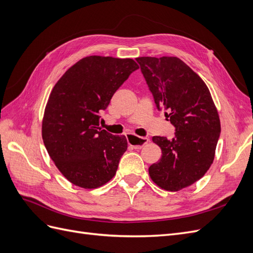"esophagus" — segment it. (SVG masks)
I'll return each instance as SVG.
<instances>
[{
    "label": "esophagus",
    "mask_w": 253,
    "mask_h": 253,
    "mask_svg": "<svg viewBox=\"0 0 253 253\" xmlns=\"http://www.w3.org/2000/svg\"><path fill=\"white\" fill-rule=\"evenodd\" d=\"M127 142L129 147H132L133 149H136V150H139L143 147V145H145L149 142V138H147V137H136L133 135H128Z\"/></svg>",
    "instance_id": "obj_1"
}]
</instances>
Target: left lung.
Instances as JSON below:
<instances>
[{
	"instance_id": "1",
	"label": "left lung",
	"mask_w": 253,
	"mask_h": 253,
	"mask_svg": "<svg viewBox=\"0 0 253 253\" xmlns=\"http://www.w3.org/2000/svg\"><path fill=\"white\" fill-rule=\"evenodd\" d=\"M143 77L158 110L175 126V137L154 136L162 158L149 168L151 179L176 192L193 185L209 170L220 133V121L203 79L177 57H138Z\"/></svg>"
}]
</instances>
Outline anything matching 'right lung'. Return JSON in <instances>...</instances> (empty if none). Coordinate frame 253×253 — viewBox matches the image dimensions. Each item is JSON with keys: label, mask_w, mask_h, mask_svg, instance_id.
Wrapping results in <instances>:
<instances>
[{"label": "right lung", "mask_w": 253, "mask_h": 253, "mask_svg": "<svg viewBox=\"0 0 253 253\" xmlns=\"http://www.w3.org/2000/svg\"><path fill=\"white\" fill-rule=\"evenodd\" d=\"M138 68L129 58L89 56L68 68L51 89L42 138L58 170L73 185L96 189L116 174L127 142L99 126L100 113Z\"/></svg>", "instance_id": "obj_1"}]
</instances>
